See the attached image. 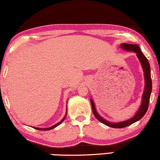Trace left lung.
<instances>
[{"label": "left lung", "instance_id": "left-lung-1", "mask_svg": "<svg viewBox=\"0 0 160 160\" xmlns=\"http://www.w3.org/2000/svg\"><path fill=\"white\" fill-rule=\"evenodd\" d=\"M120 47L125 51H133V52L136 53L137 57L140 61V64H141L142 68L143 70V72H144L145 88H144V92H143V94L142 96L141 104L140 105V107L138 110V112L135 113V114L132 116L131 118H129L128 120H126L124 121H121V122H117V123L110 122V121H108L106 120V119L102 118V116L97 113L95 108V105L94 104L92 99H90L93 113L97 120L99 121L100 122H102V123H104V125L112 127V128H124V127L131 125V124L136 122L138 121H139L140 119H141L148 111L149 102H150V94L152 92V79H151V74H150V63H149L148 60L146 58V57L144 56V54L142 53L141 50H140V47L137 44H126V43H123V44H121L120 45Z\"/></svg>", "mask_w": 160, "mask_h": 160}]
</instances>
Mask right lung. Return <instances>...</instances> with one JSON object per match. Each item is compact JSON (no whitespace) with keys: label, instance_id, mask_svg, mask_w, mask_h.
<instances>
[{"label":"right lung","instance_id":"1","mask_svg":"<svg viewBox=\"0 0 160 160\" xmlns=\"http://www.w3.org/2000/svg\"><path fill=\"white\" fill-rule=\"evenodd\" d=\"M66 114H67V109H66V115L64 116V117L63 118V119H62V120L61 121H59L58 123H56L55 125H53V126H52L51 127H49V128H36V127H33L34 128H35V129H37V130H40V131H49V130H51V129H53V128H56V126H58V125H60V124L63 122V121H64V119H65V118H66Z\"/></svg>","mask_w":160,"mask_h":160}]
</instances>
